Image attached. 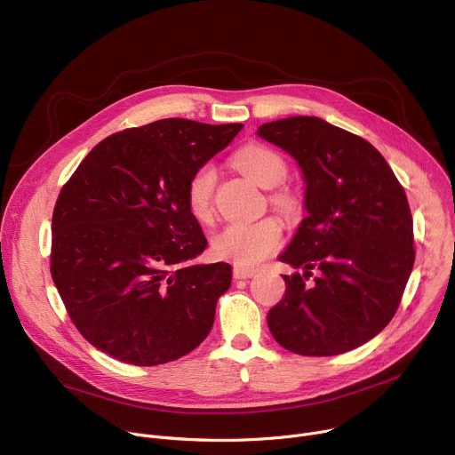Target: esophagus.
Masks as SVG:
<instances>
[{"mask_svg": "<svg viewBox=\"0 0 455 455\" xmlns=\"http://www.w3.org/2000/svg\"><path fill=\"white\" fill-rule=\"evenodd\" d=\"M232 275H234V279H250V277H253V275H255V272H253V270H246V268L234 267Z\"/></svg>", "mask_w": 455, "mask_h": 455, "instance_id": "obj_1", "label": "esophagus"}]
</instances>
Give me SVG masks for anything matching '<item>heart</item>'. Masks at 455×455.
Segmentation results:
<instances>
[{
	"instance_id": "b5f03b06",
	"label": "heart",
	"mask_w": 455,
	"mask_h": 455,
	"mask_svg": "<svg viewBox=\"0 0 455 455\" xmlns=\"http://www.w3.org/2000/svg\"><path fill=\"white\" fill-rule=\"evenodd\" d=\"M235 165L270 192V205L284 216L299 209L295 194L279 187L288 176L286 160L274 149L259 144H248L234 155ZM216 187V169L212 164H202L187 181L185 200L188 212L198 221H209L214 212L212 198ZM284 228L277 218H265L255 223H232L212 239V253L239 268H255L275 253L283 244Z\"/></svg>"
}]
</instances>
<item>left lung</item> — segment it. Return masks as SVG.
<instances>
[{
  "mask_svg": "<svg viewBox=\"0 0 455 455\" xmlns=\"http://www.w3.org/2000/svg\"><path fill=\"white\" fill-rule=\"evenodd\" d=\"M257 137L288 151L306 180L307 216L279 257L304 275H283L286 293L268 311L270 333L302 356L351 351L402 302L416 257L407 194L376 148L322 118L268 122Z\"/></svg>",
  "mask_w": 455,
  "mask_h": 455,
  "instance_id": "left-lung-1",
  "label": "left lung"
}]
</instances>
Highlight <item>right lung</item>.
Wrapping results in <instances>:
<instances>
[{
  "mask_svg": "<svg viewBox=\"0 0 455 455\" xmlns=\"http://www.w3.org/2000/svg\"><path fill=\"white\" fill-rule=\"evenodd\" d=\"M241 129L185 118L129 127L99 142L62 185L50 274L93 347L146 367L207 339L232 268L188 265L207 237L188 212L185 188Z\"/></svg>",
  "mask_w": 455,
  "mask_h": 455,
  "instance_id": "right-lung-1",
  "label": "right lung"
}]
</instances>
